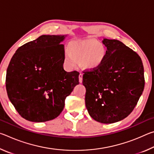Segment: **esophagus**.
Wrapping results in <instances>:
<instances>
[{"instance_id": "esophagus-1", "label": "esophagus", "mask_w": 154, "mask_h": 154, "mask_svg": "<svg viewBox=\"0 0 154 154\" xmlns=\"http://www.w3.org/2000/svg\"><path fill=\"white\" fill-rule=\"evenodd\" d=\"M79 83H82L83 82V74L80 73L79 75Z\"/></svg>"}]
</instances>
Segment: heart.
<instances>
[{"label":"heart","mask_w":154,"mask_h":154,"mask_svg":"<svg viewBox=\"0 0 154 154\" xmlns=\"http://www.w3.org/2000/svg\"><path fill=\"white\" fill-rule=\"evenodd\" d=\"M64 61L68 66L73 68L79 60L83 69H98L105 61L106 49L103 44L96 39L74 40L68 44Z\"/></svg>","instance_id":"heart-1"}]
</instances>
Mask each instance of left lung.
<instances>
[{"instance_id":"obj_1","label":"left lung","mask_w":154,"mask_h":154,"mask_svg":"<svg viewBox=\"0 0 154 154\" xmlns=\"http://www.w3.org/2000/svg\"><path fill=\"white\" fill-rule=\"evenodd\" d=\"M107 49L98 69L84 72L85 102L90 116L98 122L112 124L128 116L144 90V69L136 52L118 40L104 38Z\"/></svg>"}]
</instances>
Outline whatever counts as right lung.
<instances>
[{
  "label": "right lung",
  "mask_w": 154,
  "mask_h": 154,
  "mask_svg": "<svg viewBox=\"0 0 154 154\" xmlns=\"http://www.w3.org/2000/svg\"><path fill=\"white\" fill-rule=\"evenodd\" d=\"M66 35H41L20 47L7 70V95L23 118L43 122L57 118L79 84L77 71L63 68Z\"/></svg>",
  "instance_id": "obj_1"
}]
</instances>
